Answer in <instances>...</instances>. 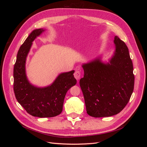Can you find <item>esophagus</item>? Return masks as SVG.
Wrapping results in <instances>:
<instances>
[{
	"mask_svg": "<svg viewBox=\"0 0 147 147\" xmlns=\"http://www.w3.org/2000/svg\"><path fill=\"white\" fill-rule=\"evenodd\" d=\"M81 74H82V72H81L80 69H78L77 70H75V72L74 73V77L77 80H79L80 79Z\"/></svg>",
	"mask_w": 147,
	"mask_h": 147,
	"instance_id": "obj_1",
	"label": "esophagus"
}]
</instances>
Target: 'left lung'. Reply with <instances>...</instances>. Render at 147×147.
Returning <instances> with one entry per match:
<instances>
[{"instance_id":"1","label":"left lung","mask_w":147,"mask_h":147,"mask_svg":"<svg viewBox=\"0 0 147 147\" xmlns=\"http://www.w3.org/2000/svg\"><path fill=\"white\" fill-rule=\"evenodd\" d=\"M116 50L110 63L98 59L82 65L80 80L87 113L95 118L117 115L125 107L134 90L133 64L127 47L118 36Z\"/></svg>"}]
</instances>
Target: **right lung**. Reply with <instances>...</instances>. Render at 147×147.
Listing matches in <instances>:
<instances>
[{
	"label": "right lung",
	"instance_id": "right-lung-1",
	"mask_svg": "<svg viewBox=\"0 0 147 147\" xmlns=\"http://www.w3.org/2000/svg\"><path fill=\"white\" fill-rule=\"evenodd\" d=\"M43 31L42 29L33 30L20 48L13 70V90L16 100L29 114L50 118L62 112L66 93L77 80L72 70L61 74L51 85L46 88H37L29 83L25 72L26 57L34 40Z\"/></svg>",
	"mask_w": 147,
	"mask_h": 147
}]
</instances>
